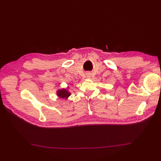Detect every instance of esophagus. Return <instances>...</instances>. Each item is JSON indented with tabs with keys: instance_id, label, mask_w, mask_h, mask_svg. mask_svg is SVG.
I'll use <instances>...</instances> for the list:
<instances>
[{
	"instance_id": "34e87169",
	"label": "esophagus",
	"mask_w": 161,
	"mask_h": 161,
	"mask_svg": "<svg viewBox=\"0 0 161 161\" xmlns=\"http://www.w3.org/2000/svg\"><path fill=\"white\" fill-rule=\"evenodd\" d=\"M91 75H89V74H88V75H86V77L87 78H88V79H89V78H90L91 77V76H90Z\"/></svg>"
}]
</instances>
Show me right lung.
<instances>
[{
    "instance_id": "add662e5",
    "label": "right lung",
    "mask_w": 161,
    "mask_h": 161,
    "mask_svg": "<svg viewBox=\"0 0 161 161\" xmlns=\"http://www.w3.org/2000/svg\"><path fill=\"white\" fill-rule=\"evenodd\" d=\"M56 93H57V96L59 97V98L64 99H67L69 98V97L71 95L70 92L69 91V90H68V88L58 90Z\"/></svg>"
}]
</instances>
